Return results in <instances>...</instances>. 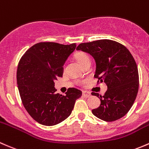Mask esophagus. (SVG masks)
Wrapping results in <instances>:
<instances>
[{
  "instance_id": "1",
  "label": "esophagus",
  "mask_w": 149,
  "mask_h": 149,
  "mask_svg": "<svg viewBox=\"0 0 149 149\" xmlns=\"http://www.w3.org/2000/svg\"><path fill=\"white\" fill-rule=\"evenodd\" d=\"M82 95L85 97H90L91 96V93L89 91H86V90H83L82 91Z\"/></svg>"
}]
</instances>
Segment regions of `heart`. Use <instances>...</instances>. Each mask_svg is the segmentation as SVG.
<instances>
[{
    "label": "heart",
    "mask_w": 149,
    "mask_h": 149,
    "mask_svg": "<svg viewBox=\"0 0 149 149\" xmlns=\"http://www.w3.org/2000/svg\"><path fill=\"white\" fill-rule=\"evenodd\" d=\"M74 59L79 62V64H81L82 66H85L86 64L87 63H90V58L89 56V55L87 54V53L85 52H82V51H79V52H77L76 53L74 54ZM65 69V67H64V70ZM84 82V81L82 80H76V84L77 85H82V83Z\"/></svg>",
    "instance_id": "b5f03b06"
}]
</instances>
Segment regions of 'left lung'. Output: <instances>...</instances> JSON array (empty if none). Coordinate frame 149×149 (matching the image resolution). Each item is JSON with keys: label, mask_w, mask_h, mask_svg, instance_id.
<instances>
[{"label": "left lung", "mask_w": 149, "mask_h": 149, "mask_svg": "<svg viewBox=\"0 0 149 149\" xmlns=\"http://www.w3.org/2000/svg\"><path fill=\"white\" fill-rule=\"evenodd\" d=\"M77 50L93 56L97 84L105 82L108 86L104 95L92 93L101 101L100 107L92 110L93 115L107 122L123 117L131 108L139 91V71L131 52L123 44L109 39L82 43Z\"/></svg>", "instance_id": "obj_1"}]
</instances>
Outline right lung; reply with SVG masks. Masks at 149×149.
<instances>
[{
  "label": "right lung",
  "instance_id": "1",
  "mask_svg": "<svg viewBox=\"0 0 149 149\" xmlns=\"http://www.w3.org/2000/svg\"><path fill=\"white\" fill-rule=\"evenodd\" d=\"M76 44L40 42L24 53L18 62L16 79L21 101L31 117L51 126L65 120L72 111L82 91L67 89L65 95L55 93V79L63 74V65Z\"/></svg>",
  "mask_w": 149,
  "mask_h": 149
}]
</instances>
